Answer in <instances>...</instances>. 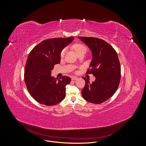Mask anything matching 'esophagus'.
<instances>
[{
    "instance_id": "1",
    "label": "esophagus",
    "mask_w": 146,
    "mask_h": 146,
    "mask_svg": "<svg viewBox=\"0 0 146 146\" xmlns=\"http://www.w3.org/2000/svg\"><path fill=\"white\" fill-rule=\"evenodd\" d=\"M77 79H78V77H76V76H73L72 78V80H76Z\"/></svg>"
}]
</instances>
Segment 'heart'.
Segmentation results:
<instances>
[{"label":"heart","instance_id":"obj_1","mask_svg":"<svg viewBox=\"0 0 146 146\" xmlns=\"http://www.w3.org/2000/svg\"><path fill=\"white\" fill-rule=\"evenodd\" d=\"M74 48L76 50V52L78 54L79 52H80V51H83V50H86V48L85 47V46L82 44H76L74 46ZM66 49H63L61 51V53H60V57L61 58H62L64 57V54L66 53Z\"/></svg>","mask_w":146,"mask_h":146}]
</instances>
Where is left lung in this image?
I'll use <instances>...</instances> for the list:
<instances>
[{"mask_svg":"<svg viewBox=\"0 0 146 146\" xmlns=\"http://www.w3.org/2000/svg\"><path fill=\"white\" fill-rule=\"evenodd\" d=\"M90 49L92 60L86 74H92L95 80L90 83L83 77L85 85L82 90L84 100L101 104L115 94L121 78V68L116 51L107 42L94 37L78 36Z\"/></svg>","mask_w":146,"mask_h":146,"instance_id":"left-lung-1","label":"left lung"}]
</instances>
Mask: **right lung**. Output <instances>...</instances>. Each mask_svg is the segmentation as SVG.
Wrapping results in <instances>:
<instances>
[{
	"instance_id": "add662e5",
	"label": "right lung",
	"mask_w": 146,
	"mask_h": 146,
	"mask_svg": "<svg viewBox=\"0 0 146 146\" xmlns=\"http://www.w3.org/2000/svg\"><path fill=\"white\" fill-rule=\"evenodd\" d=\"M74 39L69 38L49 39L32 49L27 58L24 79L31 96L40 104L54 106L66 96V85L70 83L69 76L51 77V70L60 63V53Z\"/></svg>"
}]
</instances>
